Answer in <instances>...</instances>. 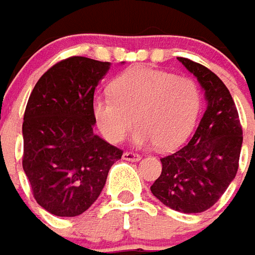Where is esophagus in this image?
<instances>
[{"label":"esophagus","mask_w":255,"mask_h":255,"mask_svg":"<svg viewBox=\"0 0 255 255\" xmlns=\"http://www.w3.org/2000/svg\"><path fill=\"white\" fill-rule=\"evenodd\" d=\"M122 158H124V160H128V162H138L141 159V156L134 152H124Z\"/></svg>","instance_id":"esophagus-1"}]
</instances>
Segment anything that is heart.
I'll return each mask as SVG.
<instances>
[{"label": "heart", "mask_w": 255, "mask_h": 255, "mask_svg": "<svg viewBox=\"0 0 255 255\" xmlns=\"http://www.w3.org/2000/svg\"><path fill=\"white\" fill-rule=\"evenodd\" d=\"M113 97L92 103L96 125L106 140L121 142L134 125L131 141L137 147L156 144L163 151L181 145L194 129L202 96L188 77L149 67H133L111 84Z\"/></svg>", "instance_id": "1"}]
</instances>
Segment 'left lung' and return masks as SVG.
<instances>
[{
  "instance_id": "obj_1",
  "label": "left lung",
  "mask_w": 255,
  "mask_h": 255,
  "mask_svg": "<svg viewBox=\"0 0 255 255\" xmlns=\"http://www.w3.org/2000/svg\"><path fill=\"white\" fill-rule=\"evenodd\" d=\"M177 59L205 90L206 110L191 141L160 159L162 173L151 192L173 210L202 213L234 181L243 133L234 99L223 81L199 63Z\"/></svg>"
}]
</instances>
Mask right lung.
Segmentation results:
<instances>
[{"mask_svg":"<svg viewBox=\"0 0 255 255\" xmlns=\"http://www.w3.org/2000/svg\"><path fill=\"white\" fill-rule=\"evenodd\" d=\"M111 63L74 56L39 78L23 122V170L37 203L75 217L95 203L122 151L93 133L92 103Z\"/></svg>","mask_w":255,"mask_h":255,"instance_id":"1","label":"right lung"}]
</instances>
